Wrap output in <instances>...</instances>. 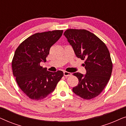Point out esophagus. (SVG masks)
I'll use <instances>...</instances> for the list:
<instances>
[{"instance_id":"obj_1","label":"esophagus","mask_w":126,"mask_h":126,"mask_svg":"<svg viewBox=\"0 0 126 126\" xmlns=\"http://www.w3.org/2000/svg\"><path fill=\"white\" fill-rule=\"evenodd\" d=\"M63 75L65 77H68V76H70L72 75V73H70V72H66V71H64L63 72Z\"/></svg>"}]
</instances>
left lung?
Wrapping results in <instances>:
<instances>
[{"label":"left lung","instance_id":"obj_1","mask_svg":"<svg viewBox=\"0 0 126 126\" xmlns=\"http://www.w3.org/2000/svg\"><path fill=\"white\" fill-rule=\"evenodd\" d=\"M76 56L85 60V75L75 73L79 84L73 92L82 99L96 97L104 89L112 70V63L106 44L97 36L84 29H68L63 33Z\"/></svg>","mask_w":126,"mask_h":126}]
</instances>
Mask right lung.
<instances>
[{
    "instance_id": "obj_1",
    "label": "right lung",
    "mask_w": 126,
    "mask_h": 126,
    "mask_svg": "<svg viewBox=\"0 0 126 126\" xmlns=\"http://www.w3.org/2000/svg\"><path fill=\"white\" fill-rule=\"evenodd\" d=\"M63 30L38 32L30 36L17 47L12 61L14 76L21 90L32 100H39L54 91L63 76L58 70L51 72L40 65L46 62L50 47Z\"/></svg>"
}]
</instances>
